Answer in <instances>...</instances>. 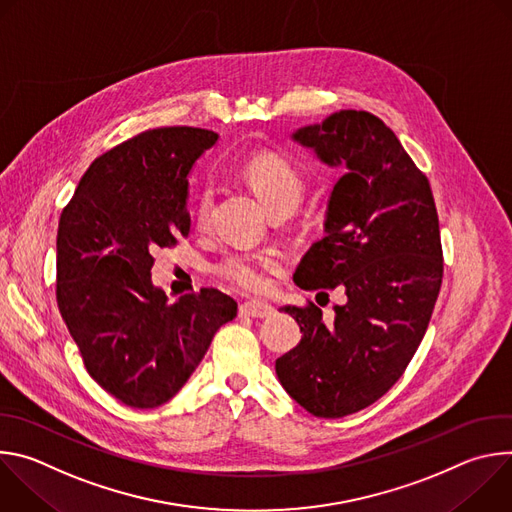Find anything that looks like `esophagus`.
I'll use <instances>...</instances> for the list:
<instances>
[{"mask_svg":"<svg viewBox=\"0 0 512 512\" xmlns=\"http://www.w3.org/2000/svg\"><path fill=\"white\" fill-rule=\"evenodd\" d=\"M239 314L249 316V318H267L273 314V306H269L265 302L251 300V302H245L239 306Z\"/></svg>","mask_w":512,"mask_h":512,"instance_id":"34e87169","label":"esophagus"}]
</instances>
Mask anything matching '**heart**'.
Returning a JSON list of instances; mask_svg holds the SVG:
<instances>
[{
	"instance_id": "1",
	"label": "heart",
	"mask_w": 512,
	"mask_h": 512,
	"mask_svg": "<svg viewBox=\"0 0 512 512\" xmlns=\"http://www.w3.org/2000/svg\"><path fill=\"white\" fill-rule=\"evenodd\" d=\"M237 174L265 204L271 216H285L294 212L306 192V178L300 168L273 152H261L247 158L237 168ZM210 202V192L202 190L194 210V218L200 227L208 221ZM279 265L281 259L275 253L233 251L218 261L214 269L229 283L247 291H257L267 285L269 271H275Z\"/></svg>"
}]
</instances>
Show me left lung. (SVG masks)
<instances>
[{
    "instance_id": "8db88e82",
    "label": "left lung",
    "mask_w": 512,
    "mask_h": 512,
    "mask_svg": "<svg viewBox=\"0 0 512 512\" xmlns=\"http://www.w3.org/2000/svg\"><path fill=\"white\" fill-rule=\"evenodd\" d=\"M291 137L324 164L346 166L326 237L294 273L302 289L342 287L346 302L330 322L314 302L281 308L304 336L275 373L306 411L334 419L381 399L421 344L444 277L440 221L429 180L373 113L344 109Z\"/></svg>"
}]
</instances>
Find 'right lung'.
<instances>
[{
    "label": "right lung",
    "instance_id": "add662e5",
    "mask_svg": "<svg viewBox=\"0 0 512 512\" xmlns=\"http://www.w3.org/2000/svg\"><path fill=\"white\" fill-rule=\"evenodd\" d=\"M216 141L198 127L137 133L91 164L60 214L58 310L89 375L135 409L170 401L237 316L214 287L170 304L152 283L154 251L190 233L188 172Z\"/></svg>",
    "mask_w": 512,
    "mask_h": 512
}]
</instances>
